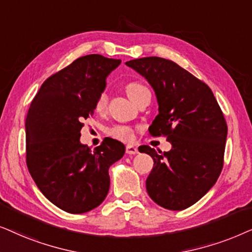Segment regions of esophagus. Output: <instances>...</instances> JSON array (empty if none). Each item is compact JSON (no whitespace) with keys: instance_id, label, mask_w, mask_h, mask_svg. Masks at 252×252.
<instances>
[{"instance_id":"34e87169","label":"esophagus","mask_w":252,"mask_h":252,"mask_svg":"<svg viewBox=\"0 0 252 252\" xmlns=\"http://www.w3.org/2000/svg\"><path fill=\"white\" fill-rule=\"evenodd\" d=\"M126 152L129 154V156H132V154L138 153V149L135 145H128L126 149Z\"/></svg>"}]
</instances>
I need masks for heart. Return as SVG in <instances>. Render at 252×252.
Listing matches in <instances>:
<instances>
[{
    "label": "heart",
    "mask_w": 252,
    "mask_h": 252,
    "mask_svg": "<svg viewBox=\"0 0 252 252\" xmlns=\"http://www.w3.org/2000/svg\"><path fill=\"white\" fill-rule=\"evenodd\" d=\"M126 91L130 96V99L133 102L139 98L140 95L144 94L145 92H149V89L145 85H143L142 83H130L126 85ZM107 106V94L106 93H101L98 96L95 102V109L98 112H102ZM108 133L114 138L122 140V142H131L135 137V132H133L132 128H130L128 126H115L113 128L108 129Z\"/></svg>",
    "instance_id": "b5f03b06"
}]
</instances>
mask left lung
I'll return each instance as SVG.
<instances>
[{
    "label": "left lung",
    "mask_w": 252,
    "mask_h": 252,
    "mask_svg": "<svg viewBox=\"0 0 252 252\" xmlns=\"http://www.w3.org/2000/svg\"><path fill=\"white\" fill-rule=\"evenodd\" d=\"M145 78L156 93L159 114L152 136L172 144L161 153L144 145L152 157L146 180L151 199L163 209L181 211L193 205L216 184L223 166L227 124L211 89L169 60L151 56L126 62Z\"/></svg>",
    "instance_id": "left-lung-1"
}]
</instances>
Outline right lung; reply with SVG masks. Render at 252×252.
Here are the masks:
<instances>
[{
  "mask_svg": "<svg viewBox=\"0 0 252 252\" xmlns=\"http://www.w3.org/2000/svg\"><path fill=\"white\" fill-rule=\"evenodd\" d=\"M120 64L99 54L82 56L47 78L30 106L26 165L43 196L65 212L99 206L109 190V167L126 152L113 138L94 151L80 143L83 121L94 112L107 77Z\"/></svg>",
  "mask_w": 252,
  "mask_h": 252,
  "instance_id": "right-lung-1",
  "label": "right lung"
}]
</instances>
